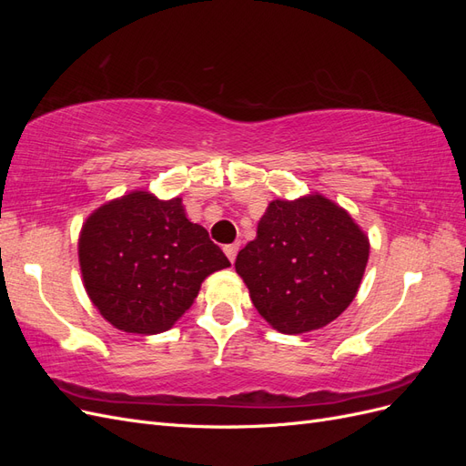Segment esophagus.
Segmentation results:
<instances>
[{
	"instance_id": "34e87169",
	"label": "esophagus",
	"mask_w": 466,
	"mask_h": 466,
	"mask_svg": "<svg viewBox=\"0 0 466 466\" xmlns=\"http://www.w3.org/2000/svg\"><path fill=\"white\" fill-rule=\"evenodd\" d=\"M223 252H225V255H228V258L233 262L235 257H237V252H238V243L225 245V247H223Z\"/></svg>"
}]
</instances>
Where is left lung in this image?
<instances>
[{"label":"left lung","instance_id":"obj_1","mask_svg":"<svg viewBox=\"0 0 466 466\" xmlns=\"http://www.w3.org/2000/svg\"><path fill=\"white\" fill-rule=\"evenodd\" d=\"M368 258L370 238L354 218L311 192L268 204L257 237L237 255L235 270L272 329L303 334L346 311Z\"/></svg>","mask_w":466,"mask_h":466}]
</instances>
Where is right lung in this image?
<instances>
[{
    "instance_id": "right-lung-1",
    "label": "right lung",
    "mask_w": 466,
    "mask_h": 466,
    "mask_svg": "<svg viewBox=\"0 0 466 466\" xmlns=\"http://www.w3.org/2000/svg\"><path fill=\"white\" fill-rule=\"evenodd\" d=\"M79 268L91 303L112 327L159 334L198 298L202 281L231 266L208 231L187 218L182 198L132 190L83 221Z\"/></svg>"
}]
</instances>
